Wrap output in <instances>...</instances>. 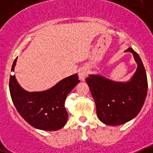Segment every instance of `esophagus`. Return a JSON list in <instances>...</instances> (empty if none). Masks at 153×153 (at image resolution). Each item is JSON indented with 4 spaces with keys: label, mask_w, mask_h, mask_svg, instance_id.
I'll list each match as a JSON object with an SVG mask.
<instances>
[{
    "label": "esophagus",
    "mask_w": 153,
    "mask_h": 153,
    "mask_svg": "<svg viewBox=\"0 0 153 153\" xmlns=\"http://www.w3.org/2000/svg\"><path fill=\"white\" fill-rule=\"evenodd\" d=\"M88 74V70L86 67H83L79 71V77L81 80H84L86 76Z\"/></svg>",
    "instance_id": "obj_1"
}]
</instances>
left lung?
Wrapping results in <instances>:
<instances>
[{
    "label": "left lung",
    "instance_id": "obj_1",
    "mask_svg": "<svg viewBox=\"0 0 153 153\" xmlns=\"http://www.w3.org/2000/svg\"><path fill=\"white\" fill-rule=\"evenodd\" d=\"M137 69L127 82H116L100 75L90 74L86 79L95 101L98 118L109 126L122 125L134 119L143 107L148 90L146 73L140 56L129 47Z\"/></svg>",
    "mask_w": 153,
    "mask_h": 153
}]
</instances>
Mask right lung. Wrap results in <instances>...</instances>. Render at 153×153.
Returning a JSON list of instances; mask_svg holds the SVG:
<instances>
[{"mask_svg":"<svg viewBox=\"0 0 153 153\" xmlns=\"http://www.w3.org/2000/svg\"><path fill=\"white\" fill-rule=\"evenodd\" d=\"M17 58L11 71L14 70ZM79 83L77 74H75L47 90L28 92L20 86L15 76L10 75L9 89L17 112L26 122L41 130L56 131L63 128L67 123L68 113L64 106L65 100Z\"/></svg>","mask_w":153,"mask_h":153,"instance_id":"add662e5","label":"right lung"}]
</instances>
